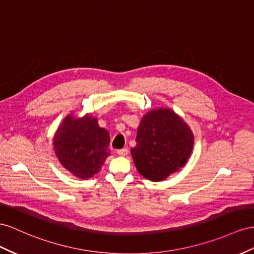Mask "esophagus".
<instances>
[{"mask_svg":"<svg viewBox=\"0 0 254 254\" xmlns=\"http://www.w3.org/2000/svg\"><path fill=\"white\" fill-rule=\"evenodd\" d=\"M118 154L120 156H126L128 154V148L124 147V148H121V149H118Z\"/></svg>","mask_w":254,"mask_h":254,"instance_id":"34e87169","label":"esophagus"}]
</instances>
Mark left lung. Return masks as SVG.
Segmentation results:
<instances>
[{
  "label": "left lung",
  "instance_id": "left-lung-1",
  "mask_svg": "<svg viewBox=\"0 0 254 254\" xmlns=\"http://www.w3.org/2000/svg\"><path fill=\"white\" fill-rule=\"evenodd\" d=\"M131 148L139 173L153 182L162 181L182 168L192 152L193 134L180 116L170 109L149 111L136 132Z\"/></svg>",
  "mask_w": 254,
  "mask_h": 254
}]
</instances>
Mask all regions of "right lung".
Returning <instances> with one entry per match:
<instances>
[{
	"instance_id": "1",
	"label": "right lung",
	"mask_w": 254,
	"mask_h": 254,
	"mask_svg": "<svg viewBox=\"0 0 254 254\" xmlns=\"http://www.w3.org/2000/svg\"><path fill=\"white\" fill-rule=\"evenodd\" d=\"M110 135L98 126L97 120L86 115H68L53 139L54 150L62 166L80 178L92 177L100 170L109 153Z\"/></svg>"
}]
</instances>
